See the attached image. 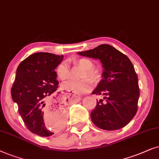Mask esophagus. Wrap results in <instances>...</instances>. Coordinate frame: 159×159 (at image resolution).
<instances>
[{
    "label": "esophagus",
    "mask_w": 159,
    "mask_h": 159,
    "mask_svg": "<svg viewBox=\"0 0 159 159\" xmlns=\"http://www.w3.org/2000/svg\"><path fill=\"white\" fill-rule=\"evenodd\" d=\"M69 95H70V96H72L73 97H74V98L77 99V100H80V99H81V97H80L79 95H77V94H74V93L70 92V93H69Z\"/></svg>",
    "instance_id": "esophagus-1"
}]
</instances>
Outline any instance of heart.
Segmentation results:
<instances>
[{"mask_svg":"<svg viewBox=\"0 0 159 159\" xmlns=\"http://www.w3.org/2000/svg\"><path fill=\"white\" fill-rule=\"evenodd\" d=\"M74 63L82 67L84 70H85L82 78L88 77L95 82L99 81V78H100V74H99L98 70L93 68L94 64L90 59L84 57L78 58L74 61ZM56 75L61 81H65L69 77L70 70L68 65L66 62H62L57 65L56 68ZM92 86L93 83L92 80L88 79H85L80 81H68L64 82L62 84V88L63 89L74 92L75 94H85V93H87L91 91Z\"/></svg>","mask_w":159,"mask_h":159,"instance_id":"obj_1","label":"heart"}]
</instances>
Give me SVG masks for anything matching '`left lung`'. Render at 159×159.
<instances>
[{
	"label": "left lung",
	"instance_id": "8db88e82",
	"mask_svg": "<svg viewBox=\"0 0 159 159\" xmlns=\"http://www.w3.org/2000/svg\"><path fill=\"white\" fill-rule=\"evenodd\" d=\"M78 54L99 59L104 67L103 79L92 92L103 96L91 113L92 122L108 131L125 126L136 115L139 97L138 77L132 62L108 44Z\"/></svg>",
	"mask_w": 159,
	"mask_h": 159
}]
</instances>
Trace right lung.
<instances>
[{"label": "right lung", "mask_w": 159, "mask_h": 159, "mask_svg": "<svg viewBox=\"0 0 159 159\" xmlns=\"http://www.w3.org/2000/svg\"><path fill=\"white\" fill-rule=\"evenodd\" d=\"M63 57L47 52L35 53L23 60L16 70L11 90L12 99L18 105L27 128L39 136L48 137L59 132L66 120L67 99L56 92L59 82L55 68ZM55 109V120L49 129L44 118Z\"/></svg>", "instance_id": "1"}]
</instances>
